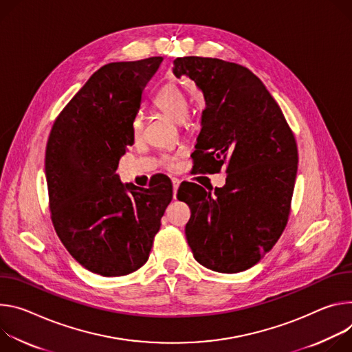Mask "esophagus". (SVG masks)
Instances as JSON below:
<instances>
[{
  "label": "esophagus",
  "mask_w": 352,
  "mask_h": 352,
  "mask_svg": "<svg viewBox=\"0 0 352 352\" xmlns=\"http://www.w3.org/2000/svg\"><path fill=\"white\" fill-rule=\"evenodd\" d=\"M172 184H173V199H176V194H177V190H179V179H172Z\"/></svg>",
  "instance_id": "1"
}]
</instances>
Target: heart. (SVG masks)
<instances>
[{
  "instance_id": "b5f03b06",
  "label": "heart",
  "mask_w": 352,
  "mask_h": 352,
  "mask_svg": "<svg viewBox=\"0 0 352 352\" xmlns=\"http://www.w3.org/2000/svg\"><path fill=\"white\" fill-rule=\"evenodd\" d=\"M153 104L158 107L162 113H165L168 117H170L172 120L176 123H182L190 110V100L186 92L175 82H169L164 85L156 95L153 96ZM133 135L134 138H140L142 134V120L141 117H134L133 120ZM165 165L169 169H173L176 166V160L175 158H168L165 161Z\"/></svg>"
}]
</instances>
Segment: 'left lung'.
<instances>
[{
	"mask_svg": "<svg viewBox=\"0 0 352 352\" xmlns=\"http://www.w3.org/2000/svg\"><path fill=\"white\" fill-rule=\"evenodd\" d=\"M173 74L188 76L203 92L206 109L194 158L221 170L226 183L215 196L196 183L177 197L191 217L187 243L201 265L239 272L257 264L287 226L298 170V148L285 117L246 67L210 57H177ZM195 199L186 201L189 194Z\"/></svg>",
	"mask_w": 352,
	"mask_h": 352,
	"instance_id": "8db88e82",
	"label": "left lung"
}]
</instances>
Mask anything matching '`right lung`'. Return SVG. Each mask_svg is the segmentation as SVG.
<instances>
[{
  "label": "right lung",
  "mask_w": 352,
  "mask_h": 352,
  "mask_svg": "<svg viewBox=\"0 0 352 352\" xmlns=\"http://www.w3.org/2000/svg\"><path fill=\"white\" fill-rule=\"evenodd\" d=\"M162 57L99 68L56 119L46 146L52 221L69 254L103 277L142 267L173 191L168 177L149 188L116 173L134 144L133 120Z\"/></svg>",
  "instance_id": "1"
}]
</instances>
